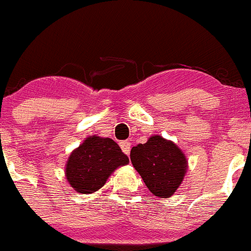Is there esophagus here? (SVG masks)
<instances>
[{"label": "esophagus", "mask_w": 251, "mask_h": 251, "mask_svg": "<svg viewBox=\"0 0 251 251\" xmlns=\"http://www.w3.org/2000/svg\"><path fill=\"white\" fill-rule=\"evenodd\" d=\"M120 147L123 150L124 153L130 154V150H131V144L128 141H121L120 142Z\"/></svg>", "instance_id": "1"}]
</instances>
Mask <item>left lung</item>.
<instances>
[{"instance_id": "obj_1", "label": "left lung", "mask_w": 251, "mask_h": 251, "mask_svg": "<svg viewBox=\"0 0 251 251\" xmlns=\"http://www.w3.org/2000/svg\"><path fill=\"white\" fill-rule=\"evenodd\" d=\"M130 158L151 193L162 198L177 191L187 171L183 152L157 135L150 137L146 144L132 147Z\"/></svg>"}]
</instances>
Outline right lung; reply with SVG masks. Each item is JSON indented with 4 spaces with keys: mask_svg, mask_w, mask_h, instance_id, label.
Returning <instances> with one entry per match:
<instances>
[{
    "mask_svg": "<svg viewBox=\"0 0 251 251\" xmlns=\"http://www.w3.org/2000/svg\"><path fill=\"white\" fill-rule=\"evenodd\" d=\"M128 157L111 139L91 136L72 152L65 175L70 186L79 193H93L105 184L109 176Z\"/></svg>",
    "mask_w": 251,
    "mask_h": 251,
    "instance_id": "obj_1",
    "label": "right lung"
}]
</instances>
